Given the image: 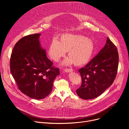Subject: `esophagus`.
I'll list each match as a JSON object with an SVG mask.
<instances>
[{"mask_svg":"<svg viewBox=\"0 0 129 129\" xmlns=\"http://www.w3.org/2000/svg\"><path fill=\"white\" fill-rule=\"evenodd\" d=\"M73 71V69L71 68H66L65 69V71L66 72H70Z\"/></svg>","mask_w":129,"mask_h":129,"instance_id":"34e87169","label":"esophagus"}]
</instances>
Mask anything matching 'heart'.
I'll return each instance as SVG.
<instances>
[{
	"instance_id": "b5f03b06",
	"label": "heart",
	"mask_w": 129,
	"mask_h": 129,
	"mask_svg": "<svg viewBox=\"0 0 129 129\" xmlns=\"http://www.w3.org/2000/svg\"><path fill=\"white\" fill-rule=\"evenodd\" d=\"M94 50L93 41L80 35L66 34L62 35L59 41L53 39L48 47V53L50 58L58 62L64 57L66 51L69 57L65 59L63 65H69L73 63L80 66L87 63Z\"/></svg>"
}]
</instances>
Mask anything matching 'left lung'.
I'll list each match as a JSON object with an SVG mask.
<instances>
[{
  "instance_id": "obj_1",
  "label": "left lung",
  "mask_w": 129,
  "mask_h": 129,
  "mask_svg": "<svg viewBox=\"0 0 129 129\" xmlns=\"http://www.w3.org/2000/svg\"><path fill=\"white\" fill-rule=\"evenodd\" d=\"M118 53L108 38L105 46L85 67L79 69L82 85L76 91L84 100L97 98L113 83L117 75Z\"/></svg>"
}]
</instances>
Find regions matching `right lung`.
<instances>
[{
  "label": "right lung",
  "mask_w": 129,
  "mask_h": 129,
  "mask_svg": "<svg viewBox=\"0 0 129 129\" xmlns=\"http://www.w3.org/2000/svg\"><path fill=\"white\" fill-rule=\"evenodd\" d=\"M40 34L24 37L15 45L10 59V70L18 88L29 98L41 100L52 89L53 83L60 75L52 66L39 41Z\"/></svg>",
  "instance_id": "obj_1"
}]
</instances>
